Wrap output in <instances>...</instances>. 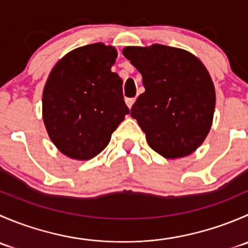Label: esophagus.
<instances>
[{"label":"esophagus","instance_id":"obj_1","mask_svg":"<svg viewBox=\"0 0 248 248\" xmlns=\"http://www.w3.org/2000/svg\"><path fill=\"white\" fill-rule=\"evenodd\" d=\"M134 102H136V98H126V104L129 109L132 108V106L134 104Z\"/></svg>","mask_w":248,"mask_h":248}]
</instances>
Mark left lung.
<instances>
[{"instance_id": "1", "label": "left lung", "mask_w": 248, "mask_h": 248, "mask_svg": "<svg viewBox=\"0 0 248 248\" xmlns=\"http://www.w3.org/2000/svg\"><path fill=\"white\" fill-rule=\"evenodd\" d=\"M122 52L142 77L145 92L131 116L151 149L171 159L196 151L211 128L216 103L214 82L201 60L161 44L126 46Z\"/></svg>"}]
</instances>
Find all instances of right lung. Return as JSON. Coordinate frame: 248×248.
Instances as JSON below:
<instances>
[{"label":"right lung","instance_id":"obj_1","mask_svg":"<svg viewBox=\"0 0 248 248\" xmlns=\"http://www.w3.org/2000/svg\"><path fill=\"white\" fill-rule=\"evenodd\" d=\"M117 51L103 43L72 50L50 72L43 91V121L55 146L85 161L103 151L129 112L122 79L111 72Z\"/></svg>","mask_w":248,"mask_h":248}]
</instances>
